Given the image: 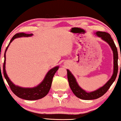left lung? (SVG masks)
<instances>
[{"instance_id": "left-lung-1", "label": "left lung", "mask_w": 121, "mask_h": 121, "mask_svg": "<svg viewBox=\"0 0 121 121\" xmlns=\"http://www.w3.org/2000/svg\"><path fill=\"white\" fill-rule=\"evenodd\" d=\"M96 35L99 37H100L102 39L107 42L111 47L113 54V73L111 78L108 80V82L104 86H101L99 89L96 91L86 92L80 87L76 81L75 77L71 73L69 69L67 71V78L69 81V86L72 90V92L77 98L83 100H93L96 99L103 96L107 92L112 83L115 81L118 73V52L117 48L112 39L111 35L109 33L105 32L98 31L96 32Z\"/></svg>"}]
</instances>
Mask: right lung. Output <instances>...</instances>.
<instances>
[{"label": "right lung", "instance_id": "obj_1", "mask_svg": "<svg viewBox=\"0 0 121 121\" xmlns=\"http://www.w3.org/2000/svg\"><path fill=\"white\" fill-rule=\"evenodd\" d=\"M32 35H33V34H26L25 33H18L13 35L6 48L5 52L4 53V64H3V73H4V77L7 81L12 91L18 98L27 100H35L40 99L42 98H44L48 94V93L50 91L51 86H52V78H53L54 74L59 68V66H56V67L52 68V69H50L46 74L43 81L38 86L33 88H22L21 86H15L10 81L5 71V54L6 50H7L10 44L15 38L22 37H30Z\"/></svg>", "mask_w": 121, "mask_h": 121}]
</instances>
